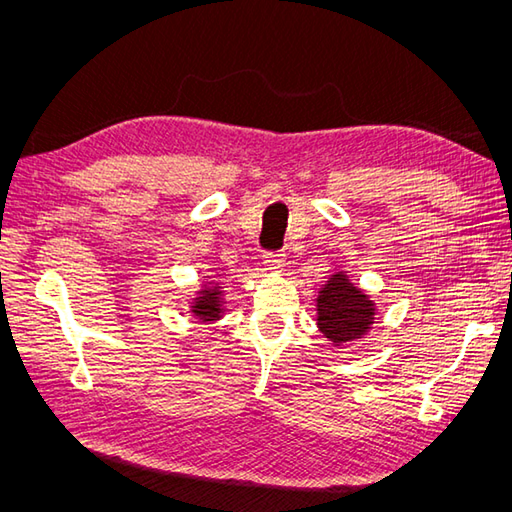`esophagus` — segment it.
Returning <instances> with one entry per match:
<instances>
[{
	"instance_id": "obj_1",
	"label": "esophagus",
	"mask_w": 512,
	"mask_h": 512,
	"mask_svg": "<svg viewBox=\"0 0 512 512\" xmlns=\"http://www.w3.org/2000/svg\"><path fill=\"white\" fill-rule=\"evenodd\" d=\"M286 265V254L284 252H267L265 254V267L269 271H277Z\"/></svg>"
}]
</instances>
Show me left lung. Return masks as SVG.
<instances>
[{
	"instance_id": "8db88e82",
	"label": "left lung",
	"mask_w": 512,
	"mask_h": 512,
	"mask_svg": "<svg viewBox=\"0 0 512 512\" xmlns=\"http://www.w3.org/2000/svg\"><path fill=\"white\" fill-rule=\"evenodd\" d=\"M318 329L333 346H342L363 337L376 316V303L356 288L344 271L333 273L320 288L316 299Z\"/></svg>"
}]
</instances>
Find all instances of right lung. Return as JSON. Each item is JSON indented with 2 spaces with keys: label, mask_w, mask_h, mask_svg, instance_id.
Segmentation results:
<instances>
[{
  "label": "right lung",
  "mask_w": 512,
  "mask_h": 512,
  "mask_svg": "<svg viewBox=\"0 0 512 512\" xmlns=\"http://www.w3.org/2000/svg\"><path fill=\"white\" fill-rule=\"evenodd\" d=\"M222 290L220 286H203V290L198 292V297L192 301V314L203 320V322H211V320H220L222 318Z\"/></svg>",
  "instance_id": "add662e5"
}]
</instances>
